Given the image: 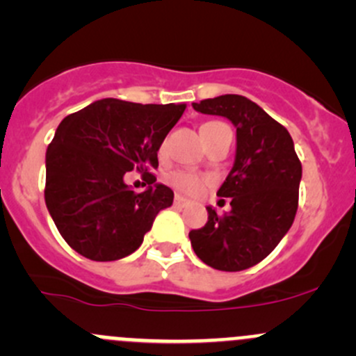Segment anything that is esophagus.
Here are the masks:
<instances>
[{
	"instance_id": "esophagus-1",
	"label": "esophagus",
	"mask_w": 356,
	"mask_h": 356,
	"mask_svg": "<svg viewBox=\"0 0 356 356\" xmlns=\"http://www.w3.org/2000/svg\"><path fill=\"white\" fill-rule=\"evenodd\" d=\"M174 203H175V207H181V208H184V207H188V204L191 203V201H189L188 198H184V196H181V195H175V200H174Z\"/></svg>"
}]
</instances>
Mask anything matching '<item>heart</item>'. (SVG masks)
I'll return each mask as SVG.
<instances>
[{"label":"heart","instance_id":"heart-1","mask_svg":"<svg viewBox=\"0 0 356 356\" xmlns=\"http://www.w3.org/2000/svg\"><path fill=\"white\" fill-rule=\"evenodd\" d=\"M165 181H167L174 189H177V191L181 193H188V195H198L204 186L203 177H200L195 172L188 170L170 172V174H167Z\"/></svg>","mask_w":356,"mask_h":356}]
</instances>
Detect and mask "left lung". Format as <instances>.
<instances>
[{"label": "left lung", "mask_w": 356, "mask_h": 356, "mask_svg": "<svg viewBox=\"0 0 356 356\" xmlns=\"http://www.w3.org/2000/svg\"><path fill=\"white\" fill-rule=\"evenodd\" d=\"M193 108L232 122L236 156L217 191L231 201V211L220 217L207 207L204 227L189 232L191 246L208 267L246 270L268 257L293 225L301 163L286 127L245 96H217Z\"/></svg>", "instance_id": "1"}]
</instances>
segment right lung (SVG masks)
<instances>
[{
    "instance_id": "obj_1",
    "label": "right lung",
    "mask_w": 356,
    "mask_h": 356,
    "mask_svg": "<svg viewBox=\"0 0 356 356\" xmlns=\"http://www.w3.org/2000/svg\"><path fill=\"white\" fill-rule=\"evenodd\" d=\"M186 105L105 98L60 122L46 152L44 200L62 238L82 257L113 261L141 246L174 191L156 182L158 149ZM139 170L149 188L124 184Z\"/></svg>"
}]
</instances>
